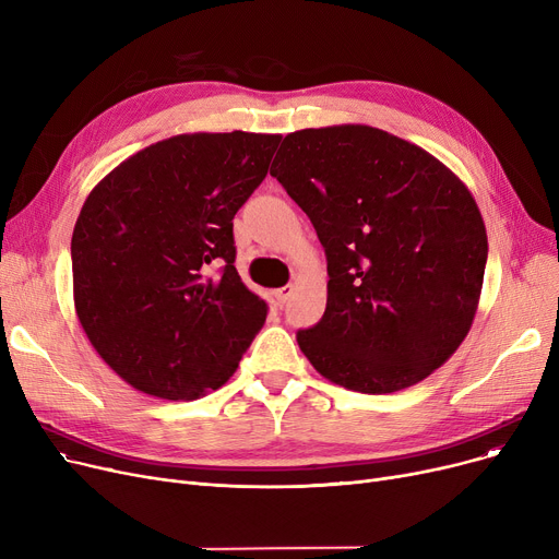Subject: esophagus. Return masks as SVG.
Returning a JSON list of instances; mask_svg holds the SVG:
<instances>
[{
	"label": "esophagus",
	"mask_w": 559,
	"mask_h": 559,
	"mask_svg": "<svg viewBox=\"0 0 559 559\" xmlns=\"http://www.w3.org/2000/svg\"><path fill=\"white\" fill-rule=\"evenodd\" d=\"M292 289H295V287H292V285H285V287L276 289V292H274V297H276V301H278V304H285V301L289 299V295H292Z\"/></svg>",
	"instance_id": "obj_1"
}]
</instances>
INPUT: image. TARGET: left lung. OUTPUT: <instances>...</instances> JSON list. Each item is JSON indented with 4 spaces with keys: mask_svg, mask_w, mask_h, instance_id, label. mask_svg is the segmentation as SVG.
Here are the masks:
<instances>
[{
    "mask_svg": "<svg viewBox=\"0 0 559 559\" xmlns=\"http://www.w3.org/2000/svg\"><path fill=\"white\" fill-rule=\"evenodd\" d=\"M270 174L310 217L329 260L326 312L297 333L331 383L392 394L442 367L472 331L487 230L457 176L367 124L287 133Z\"/></svg>",
    "mask_w": 559,
    "mask_h": 559,
    "instance_id": "8db88e82",
    "label": "left lung"
}]
</instances>
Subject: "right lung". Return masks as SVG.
<instances>
[{"mask_svg":"<svg viewBox=\"0 0 559 559\" xmlns=\"http://www.w3.org/2000/svg\"><path fill=\"white\" fill-rule=\"evenodd\" d=\"M278 142L247 131L171 135L87 194L72 233L74 310L133 390L194 401L238 369L267 304L235 270L233 217Z\"/></svg>","mask_w":559,"mask_h":559,"instance_id":"right-lung-1","label":"right lung"}]
</instances>
